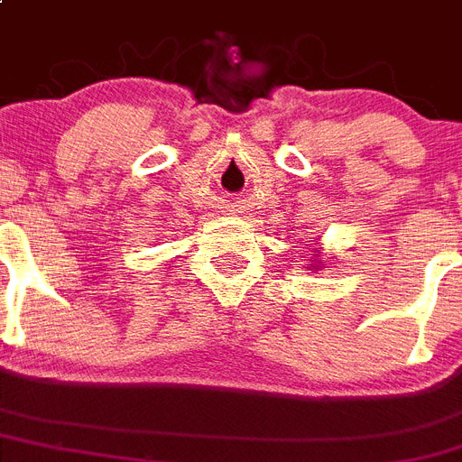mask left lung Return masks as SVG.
Instances as JSON below:
<instances>
[{"label": "left lung", "instance_id": "8db88e82", "mask_svg": "<svg viewBox=\"0 0 462 462\" xmlns=\"http://www.w3.org/2000/svg\"><path fill=\"white\" fill-rule=\"evenodd\" d=\"M316 270H319V264H316Z\"/></svg>", "mask_w": 462, "mask_h": 462}]
</instances>
